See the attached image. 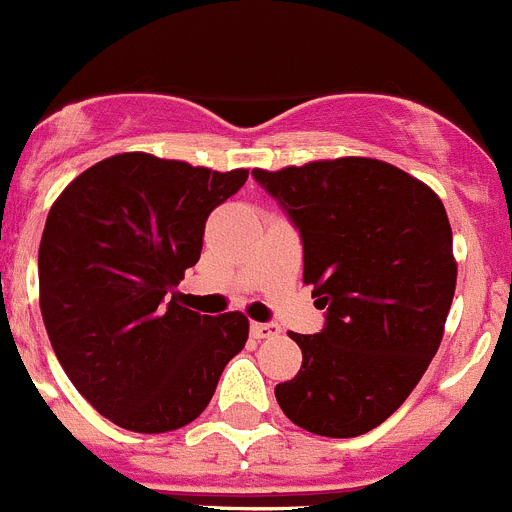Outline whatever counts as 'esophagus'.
<instances>
[{
  "label": "esophagus",
  "instance_id": "esophagus-1",
  "mask_svg": "<svg viewBox=\"0 0 512 512\" xmlns=\"http://www.w3.org/2000/svg\"><path fill=\"white\" fill-rule=\"evenodd\" d=\"M251 335L256 337V340L276 337L279 335V325H274V322H251Z\"/></svg>",
  "mask_w": 512,
  "mask_h": 512
}]
</instances>
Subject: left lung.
I'll return each mask as SVG.
<instances>
[{
    "label": "left lung",
    "instance_id": "1",
    "mask_svg": "<svg viewBox=\"0 0 512 512\" xmlns=\"http://www.w3.org/2000/svg\"><path fill=\"white\" fill-rule=\"evenodd\" d=\"M253 177L299 228L304 284L327 307L322 332H289L302 368L276 401L312 434L360 437L409 398L444 337L457 287L447 210L426 182L370 157Z\"/></svg>",
    "mask_w": 512,
    "mask_h": 512
}]
</instances>
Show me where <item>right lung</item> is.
<instances>
[{
  "mask_svg": "<svg viewBox=\"0 0 512 512\" xmlns=\"http://www.w3.org/2000/svg\"><path fill=\"white\" fill-rule=\"evenodd\" d=\"M246 177L124 152L81 172L50 208L42 322L70 383L121 429L164 434L198 419L246 345V314H198L175 292L198 264L208 215Z\"/></svg>",
  "mask_w": 512,
  "mask_h": 512,
  "instance_id": "obj_1",
  "label": "right lung"
}]
</instances>
